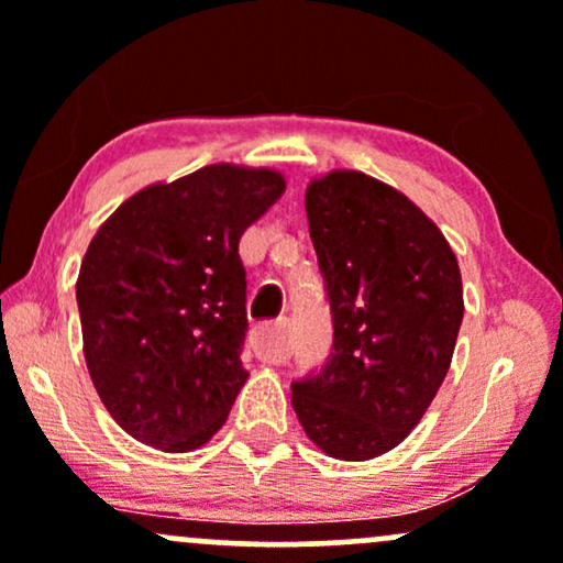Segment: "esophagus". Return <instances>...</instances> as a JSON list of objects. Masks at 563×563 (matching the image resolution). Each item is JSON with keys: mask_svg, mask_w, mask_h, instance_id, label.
<instances>
[{"mask_svg": "<svg viewBox=\"0 0 563 563\" xmlns=\"http://www.w3.org/2000/svg\"><path fill=\"white\" fill-rule=\"evenodd\" d=\"M288 320H277L269 328H262L254 335V352L262 363L280 365L286 363L290 354V339H288Z\"/></svg>", "mask_w": 563, "mask_h": 563, "instance_id": "obj_1", "label": "esophagus"}]
</instances>
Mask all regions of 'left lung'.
Listing matches in <instances>:
<instances>
[{
    "mask_svg": "<svg viewBox=\"0 0 563 563\" xmlns=\"http://www.w3.org/2000/svg\"><path fill=\"white\" fill-rule=\"evenodd\" d=\"M333 314V352L290 389L325 455L371 461L416 429L448 376L463 322L461 267L410 198L333 169L303 196Z\"/></svg>",
    "mask_w": 563,
    "mask_h": 563,
    "instance_id": "left-lung-1",
    "label": "left lung"
}]
</instances>
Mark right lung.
<instances>
[{
  "label": "right lung",
  "mask_w": 563,
  "mask_h": 563,
  "mask_svg": "<svg viewBox=\"0 0 563 563\" xmlns=\"http://www.w3.org/2000/svg\"><path fill=\"white\" fill-rule=\"evenodd\" d=\"M283 190L275 169L211 164L142 187L89 243L76 280L84 360L137 442L190 452L228 421L249 378L238 243Z\"/></svg>",
  "instance_id": "right-lung-1"
}]
</instances>
